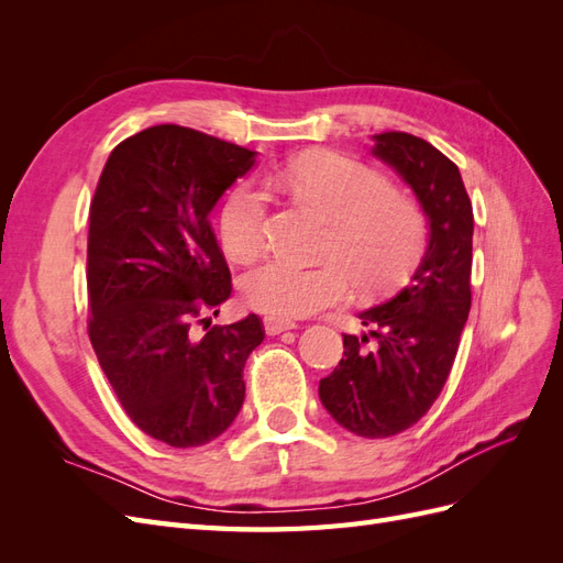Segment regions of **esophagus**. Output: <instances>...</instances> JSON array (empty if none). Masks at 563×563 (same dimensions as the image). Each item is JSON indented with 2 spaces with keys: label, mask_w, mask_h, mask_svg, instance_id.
Returning <instances> with one entry per match:
<instances>
[{
  "label": "esophagus",
  "mask_w": 563,
  "mask_h": 563,
  "mask_svg": "<svg viewBox=\"0 0 563 563\" xmlns=\"http://www.w3.org/2000/svg\"><path fill=\"white\" fill-rule=\"evenodd\" d=\"M263 323H265V333H267V335H279V333H284V331H291V329L298 327L296 321L282 319V317H265Z\"/></svg>",
  "instance_id": "34e87169"
}]
</instances>
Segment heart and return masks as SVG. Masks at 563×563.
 <instances>
[{"mask_svg": "<svg viewBox=\"0 0 563 563\" xmlns=\"http://www.w3.org/2000/svg\"><path fill=\"white\" fill-rule=\"evenodd\" d=\"M267 183L310 201L331 218L317 265L269 255L253 263L240 291L253 310L269 317H308L340 302L350 279L356 291L380 294L408 277L430 240L420 203L397 190L371 166L338 155H298L275 166ZM272 197L253 180L236 183L220 207V242L234 255L261 249Z\"/></svg>", "mask_w": 563, "mask_h": 563, "instance_id": "b5f03b06", "label": "heart"}]
</instances>
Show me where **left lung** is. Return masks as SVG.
Here are the masks:
<instances>
[{
    "label": "left lung",
    "mask_w": 563,
    "mask_h": 563,
    "mask_svg": "<svg viewBox=\"0 0 563 563\" xmlns=\"http://www.w3.org/2000/svg\"><path fill=\"white\" fill-rule=\"evenodd\" d=\"M373 155L397 168L430 218V246L413 277L360 314L368 333H343V360L319 399L340 428L385 439L416 424L444 389L472 308V201L457 166L418 135L385 131Z\"/></svg>",
    "instance_id": "1"
}]
</instances>
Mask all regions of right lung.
<instances>
[{"label": "right lung", "mask_w": 563, "mask_h": 563, "mask_svg": "<svg viewBox=\"0 0 563 563\" xmlns=\"http://www.w3.org/2000/svg\"><path fill=\"white\" fill-rule=\"evenodd\" d=\"M253 162L201 131L150 126L112 150L91 199L89 340L135 428L174 449L230 428L265 338L258 314L208 329L232 294L209 213Z\"/></svg>", "instance_id": "1"}]
</instances>
